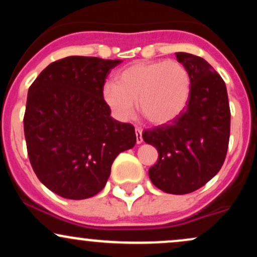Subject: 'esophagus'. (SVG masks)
I'll return each mask as SVG.
<instances>
[{"mask_svg": "<svg viewBox=\"0 0 257 257\" xmlns=\"http://www.w3.org/2000/svg\"><path fill=\"white\" fill-rule=\"evenodd\" d=\"M135 134H137V144L143 143V131L140 128H135Z\"/></svg>", "mask_w": 257, "mask_h": 257, "instance_id": "obj_1", "label": "esophagus"}]
</instances>
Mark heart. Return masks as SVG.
<instances>
[{
  "mask_svg": "<svg viewBox=\"0 0 257 257\" xmlns=\"http://www.w3.org/2000/svg\"><path fill=\"white\" fill-rule=\"evenodd\" d=\"M191 87V75L184 64L176 60L143 61L119 72L114 83H106L102 99L117 119H132L138 101L139 111L150 123L163 125L185 111Z\"/></svg>",
  "mask_w": 257,
  "mask_h": 257,
  "instance_id": "b5f03b06",
  "label": "heart"
}]
</instances>
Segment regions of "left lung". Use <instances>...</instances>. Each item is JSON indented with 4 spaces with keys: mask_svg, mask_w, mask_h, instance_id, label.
<instances>
[{
    "mask_svg": "<svg viewBox=\"0 0 257 257\" xmlns=\"http://www.w3.org/2000/svg\"><path fill=\"white\" fill-rule=\"evenodd\" d=\"M191 75L187 107L169 124L144 132V141L155 146L158 161L150 168L152 184L163 192L186 194L213 179L228 149L231 111L226 84L208 61L176 53Z\"/></svg>",
    "mask_w": 257,
    "mask_h": 257,
    "instance_id": "8db88e82",
    "label": "left lung"
}]
</instances>
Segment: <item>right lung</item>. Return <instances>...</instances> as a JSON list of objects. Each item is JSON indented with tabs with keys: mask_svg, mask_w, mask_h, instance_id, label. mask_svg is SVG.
Wrapping results in <instances>:
<instances>
[{
	"mask_svg": "<svg viewBox=\"0 0 257 257\" xmlns=\"http://www.w3.org/2000/svg\"><path fill=\"white\" fill-rule=\"evenodd\" d=\"M120 60L67 57L46 67L29 88L24 116L35 174L67 199L95 196L120 152L137 143L134 126L110 116L105 79Z\"/></svg>",
	"mask_w": 257,
	"mask_h": 257,
	"instance_id": "right-lung-1",
	"label": "right lung"
}]
</instances>
